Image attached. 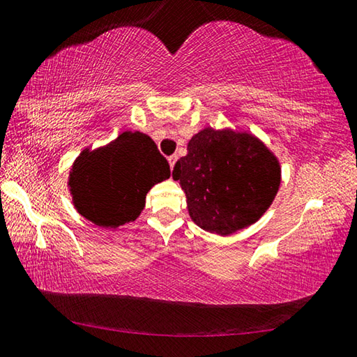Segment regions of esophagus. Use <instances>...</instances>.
<instances>
[{
	"label": "esophagus",
	"mask_w": 357,
	"mask_h": 357,
	"mask_svg": "<svg viewBox=\"0 0 357 357\" xmlns=\"http://www.w3.org/2000/svg\"><path fill=\"white\" fill-rule=\"evenodd\" d=\"M177 158L178 156L177 155H171L167 158V161H169V166H171V169H174V166H175V161H177Z\"/></svg>",
	"instance_id": "34e87169"
}]
</instances>
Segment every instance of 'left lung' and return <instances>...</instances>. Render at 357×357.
Instances as JSON below:
<instances>
[{
  "instance_id": "obj_1",
  "label": "left lung",
  "mask_w": 357,
  "mask_h": 357,
  "mask_svg": "<svg viewBox=\"0 0 357 357\" xmlns=\"http://www.w3.org/2000/svg\"><path fill=\"white\" fill-rule=\"evenodd\" d=\"M172 178L186 195L191 220L218 235L251 226L270 207L280 167L257 137L205 128L191 137L188 153L175 162Z\"/></svg>"
}]
</instances>
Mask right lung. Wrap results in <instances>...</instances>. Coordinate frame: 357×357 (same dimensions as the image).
Segmentation results:
<instances>
[{
    "label": "right lung",
    "instance_id": "add662e5",
    "mask_svg": "<svg viewBox=\"0 0 357 357\" xmlns=\"http://www.w3.org/2000/svg\"><path fill=\"white\" fill-rule=\"evenodd\" d=\"M171 177L169 162L152 137L123 131L108 146L84 150L73 162L68 185L75 208L98 227L135 221L156 183Z\"/></svg>",
    "mask_w": 357,
    "mask_h": 357
}]
</instances>
